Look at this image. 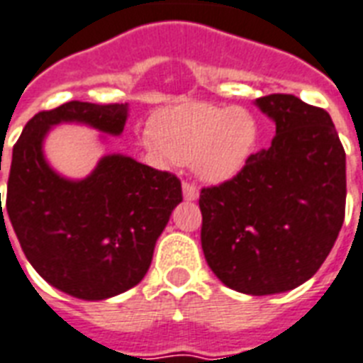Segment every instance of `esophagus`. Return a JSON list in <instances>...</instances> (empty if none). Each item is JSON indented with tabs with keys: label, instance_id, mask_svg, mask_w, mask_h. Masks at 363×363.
Returning <instances> with one entry per match:
<instances>
[{
	"label": "esophagus",
	"instance_id": "1",
	"mask_svg": "<svg viewBox=\"0 0 363 363\" xmlns=\"http://www.w3.org/2000/svg\"><path fill=\"white\" fill-rule=\"evenodd\" d=\"M184 199L185 200H196L199 199V189H196L195 184H189V182H184Z\"/></svg>",
	"mask_w": 363,
	"mask_h": 363
}]
</instances>
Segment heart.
<instances>
[{
  "label": "heart",
  "instance_id": "heart-1",
  "mask_svg": "<svg viewBox=\"0 0 363 363\" xmlns=\"http://www.w3.org/2000/svg\"><path fill=\"white\" fill-rule=\"evenodd\" d=\"M144 136L150 152L191 163L200 179L223 184L242 172L259 140V123L242 106L191 103L157 116Z\"/></svg>",
  "mask_w": 363,
  "mask_h": 363
}]
</instances>
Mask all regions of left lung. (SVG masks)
<instances>
[{
  "label": "left lung",
  "mask_w": 363,
  "mask_h": 363,
  "mask_svg": "<svg viewBox=\"0 0 363 363\" xmlns=\"http://www.w3.org/2000/svg\"><path fill=\"white\" fill-rule=\"evenodd\" d=\"M255 104L275 123L272 146L200 191V242L223 285L268 296L300 286L326 260L343 227L347 172L326 110L286 94Z\"/></svg>",
  "instance_id": "1"
}]
</instances>
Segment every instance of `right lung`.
Returning a JSON list of instances; mask_svg holds the SVG:
<instances>
[{
  "label": "right lung",
  "instance_id": "1",
  "mask_svg": "<svg viewBox=\"0 0 363 363\" xmlns=\"http://www.w3.org/2000/svg\"><path fill=\"white\" fill-rule=\"evenodd\" d=\"M127 116V103L71 101L35 114L13 147L0 227L5 213L37 274L80 300H106L138 285L182 202L174 174L121 153L101 157L82 179L65 178L46 161L45 138L52 127L80 123L103 133L104 140V135L123 133Z\"/></svg>",
  "mask_w": 363,
  "mask_h": 363
}]
</instances>
